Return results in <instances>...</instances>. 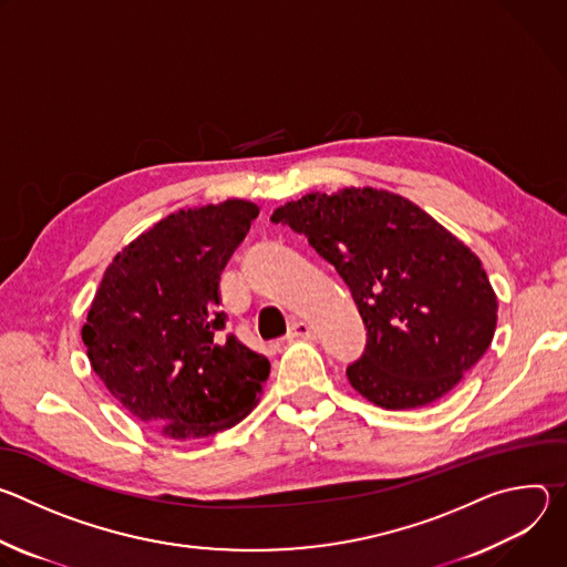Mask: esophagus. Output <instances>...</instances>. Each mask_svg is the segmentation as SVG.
I'll return each instance as SVG.
<instances>
[{
  "label": "esophagus",
  "instance_id": "1",
  "mask_svg": "<svg viewBox=\"0 0 567 567\" xmlns=\"http://www.w3.org/2000/svg\"><path fill=\"white\" fill-rule=\"evenodd\" d=\"M313 337V330H311V326L309 322H305V320H296V322H291V328H289V334H287V339H311Z\"/></svg>",
  "mask_w": 567,
  "mask_h": 567
}]
</instances>
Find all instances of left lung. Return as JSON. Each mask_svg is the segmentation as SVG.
<instances>
[{
  "mask_svg": "<svg viewBox=\"0 0 567 567\" xmlns=\"http://www.w3.org/2000/svg\"><path fill=\"white\" fill-rule=\"evenodd\" d=\"M271 221L307 235L368 330L352 388L388 411L451 392L494 341L498 298L480 258L411 199L377 188L307 193Z\"/></svg>",
  "mask_w": 567,
  "mask_h": 567,
  "instance_id": "8db88e82",
  "label": "left lung"
}]
</instances>
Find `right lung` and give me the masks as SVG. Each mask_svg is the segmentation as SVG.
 <instances>
[{
	"label": "right lung",
	"mask_w": 567,
	"mask_h": 567,
	"mask_svg": "<svg viewBox=\"0 0 567 567\" xmlns=\"http://www.w3.org/2000/svg\"><path fill=\"white\" fill-rule=\"evenodd\" d=\"M260 208L247 199L171 213L114 256L80 334L121 406L171 440L245 420L271 363L221 334L219 276Z\"/></svg>",
	"instance_id": "obj_1"
}]
</instances>
